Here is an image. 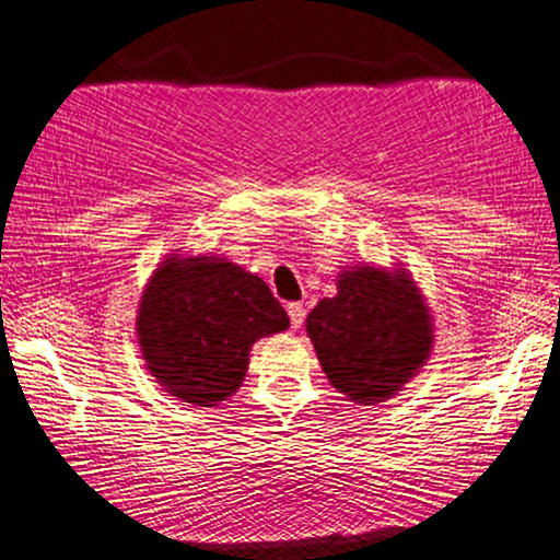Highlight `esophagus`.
Instances as JSON below:
<instances>
[{
  "instance_id": "obj_1",
  "label": "esophagus",
  "mask_w": 560,
  "mask_h": 560,
  "mask_svg": "<svg viewBox=\"0 0 560 560\" xmlns=\"http://www.w3.org/2000/svg\"><path fill=\"white\" fill-rule=\"evenodd\" d=\"M287 312H289V319H292L294 330H300L302 323H304V315H307V312H304V304L292 302V304H289V307H287Z\"/></svg>"
}]
</instances>
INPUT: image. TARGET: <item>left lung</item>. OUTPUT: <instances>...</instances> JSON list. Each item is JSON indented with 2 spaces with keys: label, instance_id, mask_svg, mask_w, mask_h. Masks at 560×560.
Here are the masks:
<instances>
[{
  "label": "left lung",
  "instance_id": "left-lung-1",
  "mask_svg": "<svg viewBox=\"0 0 560 560\" xmlns=\"http://www.w3.org/2000/svg\"><path fill=\"white\" fill-rule=\"evenodd\" d=\"M432 315L405 266L358 264L338 273V294L307 315V335L325 376L355 405H378L428 363Z\"/></svg>",
  "mask_w": 560,
  "mask_h": 560
}]
</instances>
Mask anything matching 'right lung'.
I'll return each mask as SVG.
<instances>
[{"mask_svg":"<svg viewBox=\"0 0 560 560\" xmlns=\"http://www.w3.org/2000/svg\"><path fill=\"white\" fill-rule=\"evenodd\" d=\"M289 317L256 273L225 256L168 253L138 302V346L168 397L218 407L241 389L250 348Z\"/></svg>","mask_w":560,"mask_h":560,"instance_id":"add662e5","label":"right lung"}]
</instances>
